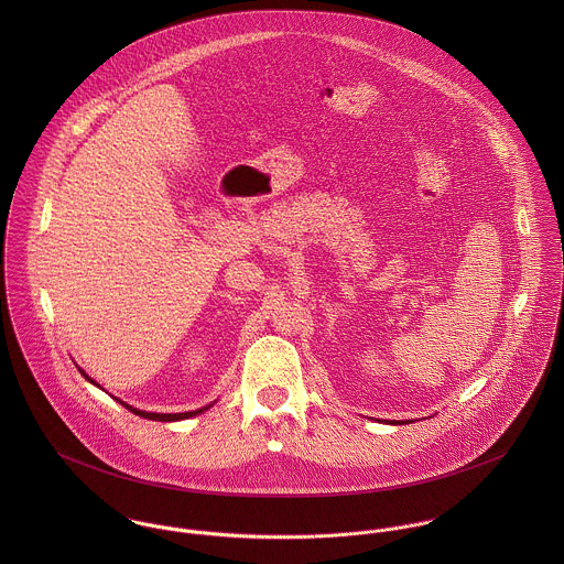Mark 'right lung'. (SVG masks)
<instances>
[{
    "label": "right lung",
    "mask_w": 564,
    "mask_h": 564,
    "mask_svg": "<svg viewBox=\"0 0 564 564\" xmlns=\"http://www.w3.org/2000/svg\"><path fill=\"white\" fill-rule=\"evenodd\" d=\"M88 378V376H86ZM88 382H93L90 378H88ZM123 403V402H121ZM130 412H134V414H139V416H143V419H152V421H180V419H188V416H193V414H197V412H202V410H193V412H175V414H159V412H143V410H137V408H132V405H128V403H123Z\"/></svg>",
    "instance_id": "add662e5"
}]
</instances>
